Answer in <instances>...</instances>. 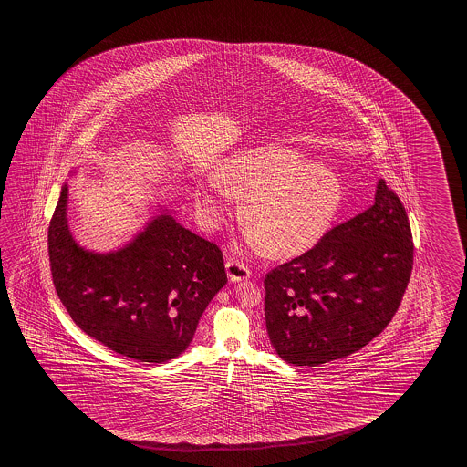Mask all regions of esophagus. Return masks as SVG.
Instances as JSON below:
<instances>
[{"instance_id":"obj_1","label":"esophagus","mask_w":467,"mask_h":467,"mask_svg":"<svg viewBox=\"0 0 467 467\" xmlns=\"http://www.w3.org/2000/svg\"><path fill=\"white\" fill-rule=\"evenodd\" d=\"M226 273H228L229 281L231 282L246 281L251 277L249 267L238 259H228L226 261Z\"/></svg>"}]
</instances>
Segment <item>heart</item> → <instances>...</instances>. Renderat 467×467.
<instances>
[{"mask_svg": "<svg viewBox=\"0 0 467 467\" xmlns=\"http://www.w3.org/2000/svg\"><path fill=\"white\" fill-rule=\"evenodd\" d=\"M214 183L229 198L244 202L241 220L247 234L273 257H291L314 246L332 226L344 198L334 171L275 145L224 160ZM196 204L208 220H221L223 202L210 190L196 192Z\"/></svg>", "mask_w": 467, "mask_h": 467, "instance_id": "obj_1", "label": "heart"}]
</instances>
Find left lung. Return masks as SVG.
<instances>
[{
  "mask_svg": "<svg viewBox=\"0 0 467 467\" xmlns=\"http://www.w3.org/2000/svg\"><path fill=\"white\" fill-rule=\"evenodd\" d=\"M413 247L405 206L379 180L368 210L265 274V326L277 355L317 367L369 344L401 304Z\"/></svg>",
  "mask_w": 467,
  "mask_h": 467,
  "instance_id": "1",
  "label": "left lung"
}]
</instances>
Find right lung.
Here are the masks:
<instances>
[{"label": "right lung", "mask_w": 467, "mask_h": 467, "mask_svg": "<svg viewBox=\"0 0 467 467\" xmlns=\"http://www.w3.org/2000/svg\"><path fill=\"white\" fill-rule=\"evenodd\" d=\"M67 185L54 210L47 249L54 289L82 332L133 360H171L193 340L198 320L228 282L212 241L161 214L110 254L84 251L72 239Z\"/></svg>", "instance_id": "right-lung-1"}]
</instances>
